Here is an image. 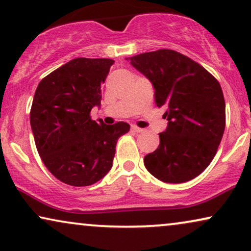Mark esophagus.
<instances>
[{
    "label": "esophagus",
    "mask_w": 251,
    "mask_h": 251,
    "mask_svg": "<svg viewBox=\"0 0 251 251\" xmlns=\"http://www.w3.org/2000/svg\"><path fill=\"white\" fill-rule=\"evenodd\" d=\"M131 131L139 133V132H143V131H144V129H142V128H138V126H131Z\"/></svg>",
    "instance_id": "34e87169"
}]
</instances>
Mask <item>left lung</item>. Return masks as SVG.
<instances>
[{
    "label": "left lung",
    "instance_id": "8db88e82",
    "mask_svg": "<svg viewBox=\"0 0 251 251\" xmlns=\"http://www.w3.org/2000/svg\"><path fill=\"white\" fill-rule=\"evenodd\" d=\"M152 82L157 107L168 120L160 145L144 157L146 169L164 183L179 184L203 173L217 153L225 130L221 84L197 61L160 49L126 58Z\"/></svg>",
    "mask_w": 251,
    "mask_h": 251
}]
</instances>
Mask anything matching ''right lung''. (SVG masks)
Returning <instances> with one entry per match:
<instances>
[{"label":"right lung","instance_id":"add662e5","mask_svg":"<svg viewBox=\"0 0 251 251\" xmlns=\"http://www.w3.org/2000/svg\"><path fill=\"white\" fill-rule=\"evenodd\" d=\"M114 60L75 58L42 78L30 108V126L44 166L72 186H89L111 170L126 122L106 126L91 120L100 105L101 84Z\"/></svg>","mask_w":251,"mask_h":251}]
</instances>
